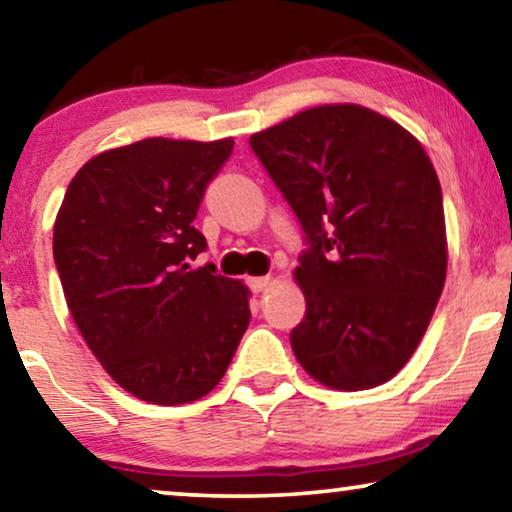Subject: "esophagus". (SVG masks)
Wrapping results in <instances>:
<instances>
[{
  "instance_id": "34e87169",
  "label": "esophagus",
  "mask_w": 512,
  "mask_h": 512,
  "mask_svg": "<svg viewBox=\"0 0 512 512\" xmlns=\"http://www.w3.org/2000/svg\"><path fill=\"white\" fill-rule=\"evenodd\" d=\"M247 284H249V289L254 291V293H261V291L268 289L270 277H249V279H247Z\"/></svg>"
}]
</instances>
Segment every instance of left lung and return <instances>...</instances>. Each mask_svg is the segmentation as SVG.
I'll use <instances>...</instances> for the list:
<instances>
[{
  "label": "left lung",
  "mask_w": 512,
  "mask_h": 512,
  "mask_svg": "<svg viewBox=\"0 0 512 512\" xmlns=\"http://www.w3.org/2000/svg\"><path fill=\"white\" fill-rule=\"evenodd\" d=\"M305 233L296 359L331 389L387 382L443 293V193L422 144L359 104H324L249 139Z\"/></svg>",
  "instance_id": "8db88e82"
}]
</instances>
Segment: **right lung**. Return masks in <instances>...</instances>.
Wrapping results in <instances>:
<instances>
[{
	"mask_svg": "<svg viewBox=\"0 0 512 512\" xmlns=\"http://www.w3.org/2000/svg\"><path fill=\"white\" fill-rule=\"evenodd\" d=\"M233 139L151 137L76 172L55 219L53 258L67 307L104 370L156 405L198 401L221 382L247 331L249 289L193 268V226Z\"/></svg>",
	"mask_w": 512,
	"mask_h": 512,
	"instance_id": "1",
	"label": "right lung"
}]
</instances>
